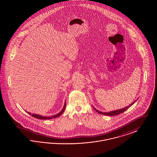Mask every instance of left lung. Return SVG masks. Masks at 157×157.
<instances>
[{
	"mask_svg": "<svg viewBox=\"0 0 157 157\" xmlns=\"http://www.w3.org/2000/svg\"><path fill=\"white\" fill-rule=\"evenodd\" d=\"M135 101L133 103H132L131 104L129 105V106H128L127 107H125V108H122V109H118V110H116V111H111V112H101V111H98L97 110V109H95V108H94V109L98 112V113H101V114H102V115H108V116H115V115H118V114H120V113H122V112H124V111H125L127 109H128L130 106H131L132 105L134 104L135 102Z\"/></svg>",
	"mask_w": 157,
	"mask_h": 157,
	"instance_id": "obj_1",
	"label": "left lung"
}]
</instances>
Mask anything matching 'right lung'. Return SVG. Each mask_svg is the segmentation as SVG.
<instances>
[{"mask_svg": "<svg viewBox=\"0 0 157 157\" xmlns=\"http://www.w3.org/2000/svg\"><path fill=\"white\" fill-rule=\"evenodd\" d=\"M65 107H66V103L65 102V105H64V106H63V108L62 110L59 113H58V114H56V115H53V116H52V117H44V116H41V115H37V114H35V113L32 114V113H30V112H28L29 115H31L33 117L39 119V120H50V119L55 118H57V117H59L60 115H62V113L64 111V110H65Z\"/></svg>", "mask_w": 157, "mask_h": 157, "instance_id": "obj_1", "label": "right lung"}]
</instances>
